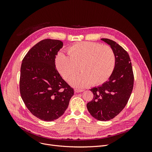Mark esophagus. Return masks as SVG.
Segmentation results:
<instances>
[{
  "instance_id": "34e87169",
  "label": "esophagus",
  "mask_w": 152,
  "mask_h": 152,
  "mask_svg": "<svg viewBox=\"0 0 152 152\" xmlns=\"http://www.w3.org/2000/svg\"><path fill=\"white\" fill-rule=\"evenodd\" d=\"M84 90L83 89H75V92L76 93H79V92H83Z\"/></svg>"
}]
</instances>
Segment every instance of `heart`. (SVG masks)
Here are the masks:
<instances>
[{
  "instance_id": "1",
  "label": "heart",
  "mask_w": 152,
  "mask_h": 152,
  "mask_svg": "<svg viewBox=\"0 0 152 152\" xmlns=\"http://www.w3.org/2000/svg\"><path fill=\"white\" fill-rule=\"evenodd\" d=\"M67 55L59 52L55 58V66L66 81L74 77L81 68L82 73L70 81L76 87L105 83L112 75L116 63L112 48L99 43L83 42L68 49Z\"/></svg>"
}]
</instances>
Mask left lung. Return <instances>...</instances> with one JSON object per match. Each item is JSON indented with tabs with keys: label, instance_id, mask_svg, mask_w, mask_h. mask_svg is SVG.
Instances as JSON below:
<instances>
[{
	"label": "left lung",
	"instance_id": "left-lung-1",
	"mask_svg": "<svg viewBox=\"0 0 152 152\" xmlns=\"http://www.w3.org/2000/svg\"><path fill=\"white\" fill-rule=\"evenodd\" d=\"M101 40L113 50L115 66L108 81L90 89L94 98L87 103V108L94 118L107 121L117 116L126 105L133 89L134 74L128 53L112 40Z\"/></svg>",
	"mask_w": 152,
	"mask_h": 152
}]
</instances>
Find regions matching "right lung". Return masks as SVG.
<instances>
[{"label":"right lung","instance_id":"right-lung-1","mask_svg":"<svg viewBox=\"0 0 152 152\" xmlns=\"http://www.w3.org/2000/svg\"><path fill=\"white\" fill-rule=\"evenodd\" d=\"M62 47L59 40L44 39L31 48L21 63L22 100L32 114L45 121L62 116L74 95L55 68V58Z\"/></svg>","mask_w":152,"mask_h":152}]
</instances>
